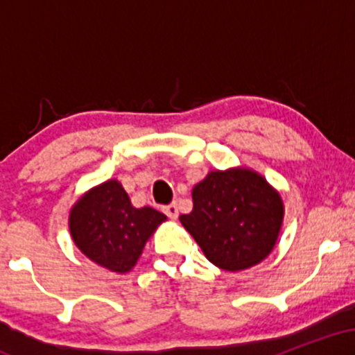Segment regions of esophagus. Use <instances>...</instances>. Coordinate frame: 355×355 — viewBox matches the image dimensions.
<instances>
[{"label": "esophagus", "instance_id": "obj_1", "mask_svg": "<svg viewBox=\"0 0 355 355\" xmlns=\"http://www.w3.org/2000/svg\"><path fill=\"white\" fill-rule=\"evenodd\" d=\"M164 211L166 215H168L170 218L172 220H175L178 217V207H177V203H170V205H166V207H164Z\"/></svg>", "mask_w": 355, "mask_h": 355}]
</instances>
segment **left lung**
Instances as JSON below:
<instances>
[{
  "label": "left lung",
  "mask_w": 355,
  "mask_h": 355,
  "mask_svg": "<svg viewBox=\"0 0 355 355\" xmlns=\"http://www.w3.org/2000/svg\"><path fill=\"white\" fill-rule=\"evenodd\" d=\"M193 210L182 225L214 266L245 270L274 250L284 222L280 193L255 170H211L191 190Z\"/></svg>",
  "instance_id": "8db88e82"
}]
</instances>
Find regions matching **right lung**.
Here are the masks:
<instances>
[{
    "mask_svg": "<svg viewBox=\"0 0 355 355\" xmlns=\"http://www.w3.org/2000/svg\"><path fill=\"white\" fill-rule=\"evenodd\" d=\"M166 217L152 207L132 205L116 178L93 187L71 207V240L85 257L116 274L137 266L145 243Z\"/></svg>",
    "mask_w": 355,
    "mask_h": 355,
    "instance_id": "obj_1",
    "label": "right lung"
}]
</instances>
